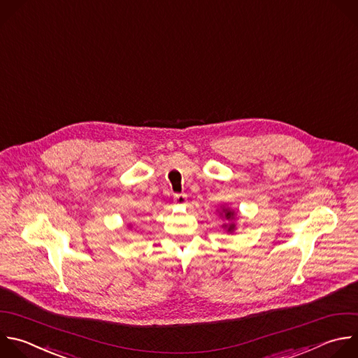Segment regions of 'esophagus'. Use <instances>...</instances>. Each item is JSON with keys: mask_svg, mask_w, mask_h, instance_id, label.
Returning a JSON list of instances; mask_svg holds the SVG:
<instances>
[{"mask_svg": "<svg viewBox=\"0 0 358 358\" xmlns=\"http://www.w3.org/2000/svg\"><path fill=\"white\" fill-rule=\"evenodd\" d=\"M185 201H187V195L185 194H176L174 195V202L177 205H184Z\"/></svg>", "mask_w": 358, "mask_h": 358, "instance_id": "obj_1", "label": "esophagus"}]
</instances>
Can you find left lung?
<instances>
[{
	"instance_id": "obj_1",
	"label": "left lung",
	"mask_w": 358,
	"mask_h": 358,
	"mask_svg": "<svg viewBox=\"0 0 358 358\" xmlns=\"http://www.w3.org/2000/svg\"><path fill=\"white\" fill-rule=\"evenodd\" d=\"M216 212L219 213V216L222 217V219H224L226 222L222 224V227L227 231V233H233L234 230H236V223H234V220H236V216H237V213H236V210L234 209H231V208H229V206H220L219 209H216Z\"/></svg>"
}]
</instances>
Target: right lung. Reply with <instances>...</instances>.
Here are the masks:
<instances>
[{"label": "right lung", "mask_w": 358, "mask_h": 358, "mask_svg": "<svg viewBox=\"0 0 358 358\" xmlns=\"http://www.w3.org/2000/svg\"><path fill=\"white\" fill-rule=\"evenodd\" d=\"M129 227H131V226H129Z\"/></svg>", "instance_id": "right-lung-1"}]
</instances>
